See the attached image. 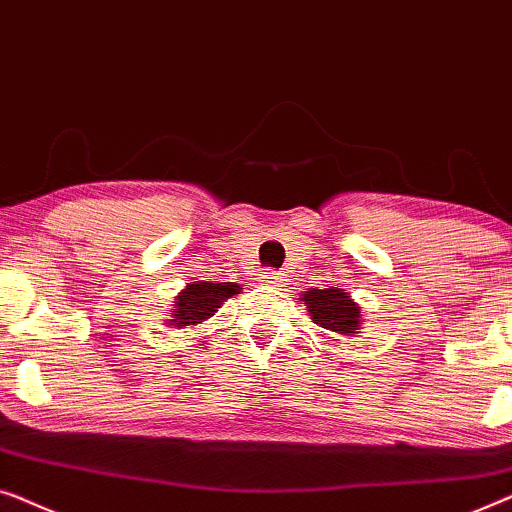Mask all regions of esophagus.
Instances as JSON below:
<instances>
[{
	"label": "esophagus",
	"mask_w": 512,
	"mask_h": 512,
	"mask_svg": "<svg viewBox=\"0 0 512 512\" xmlns=\"http://www.w3.org/2000/svg\"><path fill=\"white\" fill-rule=\"evenodd\" d=\"M287 276L283 271H273V269H266L259 273V283H262L264 287H271V290H278V287L285 285Z\"/></svg>",
	"instance_id": "obj_1"
}]
</instances>
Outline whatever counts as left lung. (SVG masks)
<instances>
[{
    "mask_svg": "<svg viewBox=\"0 0 512 512\" xmlns=\"http://www.w3.org/2000/svg\"><path fill=\"white\" fill-rule=\"evenodd\" d=\"M308 308V315L315 325L336 334L352 336L359 334L362 329V308L348 297V292L338 290V287H329V290H308L301 294Z\"/></svg>",
    "mask_w": 512,
    "mask_h": 512,
    "instance_id": "obj_1",
    "label": "left lung"
}]
</instances>
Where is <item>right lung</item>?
I'll return each instance as SVG.
<instances>
[{"label": "right lung", "instance_id": "1", "mask_svg": "<svg viewBox=\"0 0 512 512\" xmlns=\"http://www.w3.org/2000/svg\"><path fill=\"white\" fill-rule=\"evenodd\" d=\"M239 292L241 285L236 283H208V280L187 283L185 290L174 301V308H171V318L174 320H169V325L174 329L197 327L208 318H213L222 301Z\"/></svg>", "mask_w": 512, "mask_h": 512}]
</instances>
